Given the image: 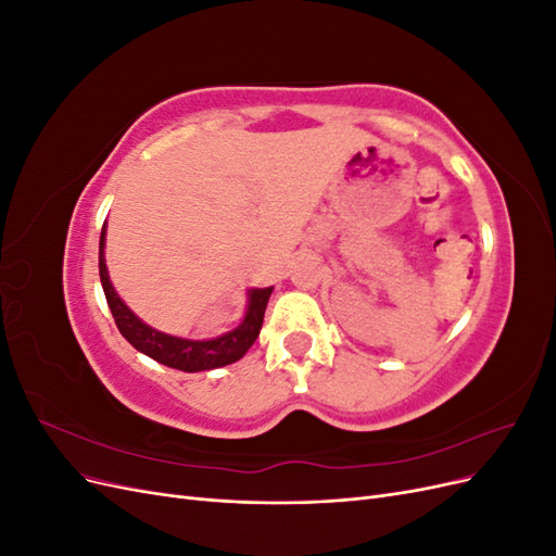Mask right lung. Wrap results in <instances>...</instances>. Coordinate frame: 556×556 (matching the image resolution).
Here are the masks:
<instances>
[{
  "instance_id": "add662e5",
  "label": "right lung",
  "mask_w": 556,
  "mask_h": 556,
  "mask_svg": "<svg viewBox=\"0 0 556 556\" xmlns=\"http://www.w3.org/2000/svg\"><path fill=\"white\" fill-rule=\"evenodd\" d=\"M104 233H106V227L102 229V237H99V278H102V288H104L109 308L113 313L117 329H121L125 339L139 352H143V355L164 366L178 368V371L197 374V371H208V368H220V366L239 362L252 348V343L257 341L262 323H264V311L274 288L252 290L243 323L233 331L220 336V339H213V341L176 339V336L162 333L153 327L143 325L141 319L123 304V299L115 294L113 285L109 280L106 262H104V239H106Z\"/></svg>"
}]
</instances>
